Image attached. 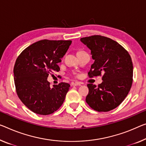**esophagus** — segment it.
I'll return each mask as SVG.
<instances>
[{
  "instance_id": "34e87169",
  "label": "esophagus",
  "mask_w": 146,
  "mask_h": 146,
  "mask_svg": "<svg viewBox=\"0 0 146 146\" xmlns=\"http://www.w3.org/2000/svg\"><path fill=\"white\" fill-rule=\"evenodd\" d=\"M71 85L72 86H81V84L80 82H73V83H72Z\"/></svg>"
}]
</instances>
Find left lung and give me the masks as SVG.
Returning <instances> with one entry per match:
<instances>
[{
  "instance_id": "left-lung-1",
  "label": "left lung",
  "mask_w": 146,
  "mask_h": 146,
  "mask_svg": "<svg viewBox=\"0 0 146 146\" xmlns=\"http://www.w3.org/2000/svg\"><path fill=\"white\" fill-rule=\"evenodd\" d=\"M95 60L88 72L89 78L102 76V84L87 85L86 102L97 111H108L121 103L133 84V65L131 56L123 46L100 35L82 38Z\"/></svg>"
}]
</instances>
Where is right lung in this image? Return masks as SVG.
<instances>
[{
  "instance_id": "add662e5",
  "label": "right lung",
  "mask_w": 146,
  "mask_h": 146,
  "mask_svg": "<svg viewBox=\"0 0 146 146\" xmlns=\"http://www.w3.org/2000/svg\"><path fill=\"white\" fill-rule=\"evenodd\" d=\"M71 40H42L22 51L13 68L16 93L21 102L35 113L46 115L57 111L65 99L70 85L61 82L50 86L48 78L60 70L58 63Z\"/></svg>"
}]
</instances>
